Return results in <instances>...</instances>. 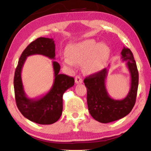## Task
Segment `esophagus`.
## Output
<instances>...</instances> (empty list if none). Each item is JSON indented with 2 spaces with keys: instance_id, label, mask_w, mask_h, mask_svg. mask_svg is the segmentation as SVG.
I'll list each match as a JSON object with an SVG mask.
<instances>
[{
  "instance_id": "1",
  "label": "esophagus",
  "mask_w": 151,
  "mask_h": 151,
  "mask_svg": "<svg viewBox=\"0 0 151 151\" xmlns=\"http://www.w3.org/2000/svg\"><path fill=\"white\" fill-rule=\"evenodd\" d=\"M83 83V79L79 76H76L75 77V83L76 84H80Z\"/></svg>"
}]
</instances>
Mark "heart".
Segmentation results:
<instances>
[{
  "mask_svg": "<svg viewBox=\"0 0 151 151\" xmlns=\"http://www.w3.org/2000/svg\"><path fill=\"white\" fill-rule=\"evenodd\" d=\"M109 48L106 45L100 44L94 39H86L74 43L66 48L63 63L73 68L75 64H81L84 72L94 74L103 70L109 56Z\"/></svg>",
  "mask_w": 151,
  "mask_h": 151,
  "instance_id": "obj_1",
  "label": "heart"
}]
</instances>
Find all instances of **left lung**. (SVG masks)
Masks as SVG:
<instances>
[{
  "instance_id": "obj_1",
  "label": "left lung",
  "mask_w": 151,
  "mask_h": 151,
  "mask_svg": "<svg viewBox=\"0 0 151 151\" xmlns=\"http://www.w3.org/2000/svg\"><path fill=\"white\" fill-rule=\"evenodd\" d=\"M121 54L122 61L127 62L131 76V88L124 99L116 100L109 94L106 87V78L109 72L107 68L86 77L84 80L87 88L89 112L94 119L102 123L115 121L127 116L132 111L136 101L139 85L137 64L129 48L123 47Z\"/></svg>"
}]
</instances>
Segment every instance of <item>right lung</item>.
I'll return each instance as SVG.
<instances>
[{"mask_svg":"<svg viewBox=\"0 0 151 151\" xmlns=\"http://www.w3.org/2000/svg\"><path fill=\"white\" fill-rule=\"evenodd\" d=\"M41 55L50 59L55 58V44L53 39L38 38L25 48L19 58L14 77L15 100L18 109L25 118L40 124H51L57 122L63 112V96L75 85V79L59 74L60 66L53 60L54 83L49 91L36 99H30L25 93L21 78L22 66L30 55Z\"/></svg>","mask_w":151,"mask_h":151,"instance_id":"1","label":"right lung"}]
</instances>
